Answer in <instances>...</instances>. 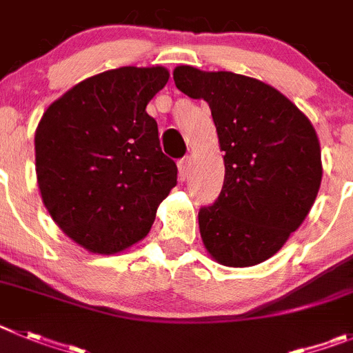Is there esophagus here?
<instances>
[{
	"mask_svg": "<svg viewBox=\"0 0 353 353\" xmlns=\"http://www.w3.org/2000/svg\"><path fill=\"white\" fill-rule=\"evenodd\" d=\"M177 169H179V179L184 181L186 177H188V172H190V158H183V160H179V163H177Z\"/></svg>",
	"mask_w": 353,
	"mask_h": 353,
	"instance_id": "1",
	"label": "esophagus"
}]
</instances>
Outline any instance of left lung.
Instances as JSON below:
<instances>
[{"label": "left lung", "mask_w": 353, "mask_h": 353, "mask_svg": "<svg viewBox=\"0 0 353 353\" xmlns=\"http://www.w3.org/2000/svg\"><path fill=\"white\" fill-rule=\"evenodd\" d=\"M174 82L208 101L225 153L220 196L199 211L205 250L227 268L271 259L315 204L322 183L315 128L285 94L246 75L181 65Z\"/></svg>", "instance_id": "obj_1"}]
</instances>
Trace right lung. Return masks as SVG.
<instances>
[{"label": "right lung", "instance_id": "obj_1", "mask_svg": "<svg viewBox=\"0 0 353 353\" xmlns=\"http://www.w3.org/2000/svg\"><path fill=\"white\" fill-rule=\"evenodd\" d=\"M163 66H121L75 84L52 101L34 132L43 205L70 239L114 255L144 239L177 184L145 112L163 90Z\"/></svg>", "mask_w": 353, "mask_h": 353}]
</instances>
